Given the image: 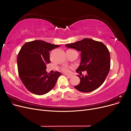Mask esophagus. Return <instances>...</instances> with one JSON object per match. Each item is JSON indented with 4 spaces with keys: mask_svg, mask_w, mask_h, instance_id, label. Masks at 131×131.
<instances>
[{
    "mask_svg": "<svg viewBox=\"0 0 131 131\" xmlns=\"http://www.w3.org/2000/svg\"><path fill=\"white\" fill-rule=\"evenodd\" d=\"M65 75H66V76L67 77H68V78H71V77H72V75H68V74H65Z\"/></svg>",
    "mask_w": 131,
    "mask_h": 131,
    "instance_id": "34e87169",
    "label": "esophagus"
}]
</instances>
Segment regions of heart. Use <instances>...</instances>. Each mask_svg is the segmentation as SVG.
Segmentation results:
<instances>
[{"label":"heart","instance_id":"b5f03b06","mask_svg":"<svg viewBox=\"0 0 131 131\" xmlns=\"http://www.w3.org/2000/svg\"><path fill=\"white\" fill-rule=\"evenodd\" d=\"M62 70L64 72L67 73L69 72V69L68 68H67V67H64V68H62Z\"/></svg>","mask_w":131,"mask_h":131}]
</instances>
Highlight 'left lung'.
Segmentation results:
<instances>
[{"instance_id": "obj_1", "label": "left lung", "mask_w": 131, "mask_h": 131, "mask_svg": "<svg viewBox=\"0 0 131 131\" xmlns=\"http://www.w3.org/2000/svg\"><path fill=\"white\" fill-rule=\"evenodd\" d=\"M81 52V62L77 72L86 71L85 76L78 75L80 84L74 88L82 92H90L103 84L110 68V56L106 46L102 42L85 38L66 45Z\"/></svg>"}]
</instances>
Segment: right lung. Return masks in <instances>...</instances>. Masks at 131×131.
<instances>
[{
  "mask_svg": "<svg viewBox=\"0 0 131 131\" xmlns=\"http://www.w3.org/2000/svg\"><path fill=\"white\" fill-rule=\"evenodd\" d=\"M43 40L25 43L17 55L19 77L30 92L43 95L52 90L61 73L46 72V64L50 63L49 51L59 47Z\"/></svg>",
  "mask_w": 131,
  "mask_h": 131,
  "instance_id": "right-lung-1",
  "label": "right lung"
}]
</instances>
